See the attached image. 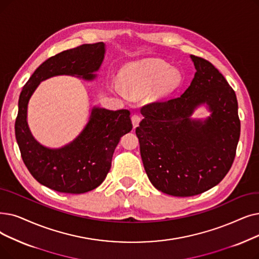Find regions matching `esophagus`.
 <instances>
[{
    "label": "esophagus",
    "mask_w": 259,
    "mask_h": 259,
    "mask_svg": "<svg viewBox=\"0 0 259 259\" xmlns=\"http://www.w3.org/2000/svg\"><path fill=\"white\" fill-rule=\"evenodd\" d=\"M131 120H132V125H133V128H137L139 126V123L141 121V116L139 114H133L131 116Z\"/></svg>",
    "instance_id": "1"
}]
</instances>
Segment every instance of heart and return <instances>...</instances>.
<instances>
[{
  "mask_svg": "<svg viewBox=\"0 0 259 259\" xmlns=\"http://www.w3.org/2000/svg\"><path fill=\"white\" fill-rule=\"evenodd\" d=\"M182 74L159 59H149L134 63L122 73L120 82L112 84L113 91L121 96L146 94L150 102H160L170 96L182 84Z\"/></svg>",
  "mask_w": 259,
  "mask_h": 259,
  "instance_id": "heart-1",
  "label": "heart"
}]
</instances>
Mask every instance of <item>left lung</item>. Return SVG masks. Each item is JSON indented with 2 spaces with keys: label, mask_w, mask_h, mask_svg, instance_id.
<instances>
[{
  "label": "left lung",
  "mask_w": 259,
  "mask_h": 259,
  "mask_svg": "<svg viewBox=\"0 0 259 259\" xmlns=\"http://www.w3.org/2000/svg\"><path fill=\"white\" fill-rule=\"evenodd\" d=\"M196 73L177 98L142 107L136 133L152 185L175 197H190L219 184L231 169L240 137L234 90L209 61L190 55ZM205 103L211 115L193 120Z\"/></svg>",
  "instance_id": "8db88e82"
}]
</instances>
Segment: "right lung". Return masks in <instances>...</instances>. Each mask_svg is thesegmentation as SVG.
Returning a JSON list of instances; mask_svg holds the SVG:
<instances>
[{"mask_svg": "<svg viewBox=\"0 0 259 259\" xmlns=\"http://www.w3.org/2000/svg\"><path fill=\"white\" fill-rule=\"evenodd\" d=\"M105 52V43L98 42L55 55L33 72L20 94L15 132L22 160L39 183L56 192L83 194L104 182L120 138L132 129L130 111L94 107L79 136L61 148L51 149L31 136L26 119L29 98L41 81L53 76L93 80Z\"/></svg>", "mask_w": 259, "mask_h": 259, "instance_id": "obj_1", "label": "right lung"}]
</instances>
